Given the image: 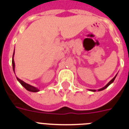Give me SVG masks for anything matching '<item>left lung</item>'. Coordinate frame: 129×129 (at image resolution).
<instances>
[{"label":"left lung","mask_w":129,"mask_h":129,"mask_svg":"<svg viewBox=\"0 0 129 129\" xmlns=\"http://www.w3.org/2000/svg\"><path fill=\"white\" fill-rule=\"evenodd\" d=\"M116 76H117V75H116L115 76V77H114V78H113L112 79V80H110V81L109 82H108V83L106 85V86H105V87H103V88H101V89H98V91H102V90H103V89H106V88H107V87H108V86H109V85H110V84H111L114 81V80H115V78H116ZM89 90H90V91H96V90H95V89H89Z\"/></svg>","instance_id":"obj_1"}]
</instances>
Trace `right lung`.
<instances>
[{"instance_id":"1","label":"right lung","mask_w":129,"mask_h":129,"mask_svg":"<svg viewBox=\"0 0 129 129\" xmlns=\"http://www.w3.org/2000/svg\"><path fill=\"white\" fill-rule=\"evenodd\" d=\"M14 52H15V51H14ZM13 56H14V52H13V58H12V66H13V71L15 72V62H14V60H13ZM17 79L18 81L21 83V84L22 85L26 90H28V91H32V92H38V91H40L39 89H38V88L34 87V86H31V85L28 84H26V82H24V81H23V80H21V79H19L18 77H17Z\"/></svg>"}]
</instances>
